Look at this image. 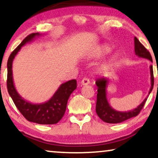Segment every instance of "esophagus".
<instances>
[{
	"label": "esophagus",
	"instance_id": "1",
	"mask_svg": "<svg viewBox=\"0 0 158 158\" xmlns=\"http://www.w3.org/2000/svg\"><path fill=\"white\" fill-rule=\"evenodd\" d=\"M89 83H90L89 79H87V78H84L81 81V85H83V86L88 85V84H89Z\"/></svg>",
	"mask_w": 158,
	"mask_h": 158
}]
</instances>
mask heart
Masks as SVG:
<instances>
[{
    "label": "heart",
    "instance_id": "1",
    "mask_svg": "<svg viewBox=\"0 0 158 158\" xmlns=\"http://www.w3.org/2000/svg\"><path fill=\"white\" fill-rule=\"evenodd\" d=\"M110 52H111V48L109 47V46L106 45H101L99 46V47H97L96 49L94 51L92 56L95 58H101L106 56V55L108 54ZM115 58H116V55H114L112 57V60H114ZM110 64V63H107L106 64H104V65H102L100 67V69H99V71H100V72H104L106 69H107L108 66Z\"/></svg>",
    "mask_w": 158,
    "mask_h": 158
}]
</instances>
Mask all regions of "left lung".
<instances>
[{"label": "left lung", "instance_id": "8db88e82", "mask_svg": "<svg viewBox=\"0 0 158 158\" xmlns=\"http://www.w3.org/2000/svg\"><path fill=\"white\" fill-rule=\"evenodd\" d=\"M135 42V54L138 57L143 58L150 60L152 62V56L150 52L146 49L143 44L139 41V40L136 37L134 38ZM150 82L151 86L150 88V91L148 92V95L146 98L140 104H139L136 108L133 109L132 110L125 111V112H120L113 109L110 106V103L108 102L107 97H106V88L109 83V79L107 77L105 78L97 79L95 81V84L97 86V104H96V112L99 118L105 122L106 123L110 124H116L120 123L127 119L132 118L133 117L137 116L143 109L144 104L148 99L149 94H150L153 89L154 85V77H153V70L152 66H150Z\"/></svg>", "mask_w": 158, "mask_h": 158}]
</instances>
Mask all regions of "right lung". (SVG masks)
Returning a JSON list of instances; mask_svg holds the SVG:
<instances>
[{"instance_id":"1","label":"right lung","mask_w":158,"mask_h":158,"mask_svg":"<svg viewBox=\"0 0 158 158\" xmlns=\"http://www.w3.org/2000/svg\"><path fill=\"white\" fill-rule=\"evenodd\" d=\"M41 35L42 34L39 33L28 35L10 55L7 63V88L8 94L15 105L27 120L40 124H56L63 117L68 99L71 94L77 89V80L72 79L61 84L48 100L42 103L35 104L26 100L19 94L13 78L12 67L15 56L22 46L27 43H31L35 38Z\"/></svg>"}]
</instances>
